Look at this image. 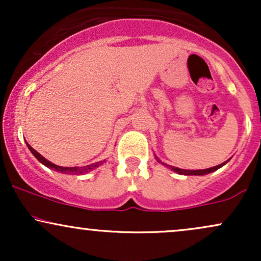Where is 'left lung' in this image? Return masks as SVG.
<instances>
[{
	"label": "left lung",
	"instance_id": "left-lung-1",
	"mask_svg": "<svg viewBox=\"0 0 261 261\" xmlns=\"http://www.w3.org/2000/svg\"><path fill=\"white\" fill-rule=\"evenodd\" d=\"M154 157H155V160H157V162H160L161 164H163V166H166L167 168H169L170 170H173V172L178 173V174H180V175H205V174H208V173H212V172H215V170L220 169L221 167H223L224 164H226L227 162L229 161V160H228V161L223 162V163L218 164V166L212 167V168H207V169H197V170H189V169H180V168H178V167L168 166V164L163 163V162H162V161L160 160V158L157 157V155H154Z\"/></svg>",
	"mask_w": 261,
	"mask_h": 261
}]
</instances>
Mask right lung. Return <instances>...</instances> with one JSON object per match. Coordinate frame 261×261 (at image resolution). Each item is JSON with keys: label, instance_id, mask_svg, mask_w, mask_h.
Segmentation results:
<instances>
[{"label": "right lung", "instance_id": "obj_1", "mask_svg": "<svg viewBox=\"0 0 261 261\" xmlns=\"http://www.w3.org/2000/svg\"><path fill=\"white\" fill-rule=\"evenodd\" d=\"M27 146H28L29 151L32 152L33 155H34V157L37 158V160L40 162L41 164H44V166L47 167V168L56 170V172L64 173V174H86V173H88L89 170L97 168V167L101 166V164L106 162V161H100V162H97V163L89 164V166H85V167H61V166H56V164H54L50 161H47L46 158H44L43 155L39 153V152L35 151V149L33 148L28 142H27Z\"/></svg>", "mask_w": 261, "mask_h": 261}]
</instances>
